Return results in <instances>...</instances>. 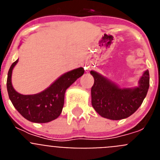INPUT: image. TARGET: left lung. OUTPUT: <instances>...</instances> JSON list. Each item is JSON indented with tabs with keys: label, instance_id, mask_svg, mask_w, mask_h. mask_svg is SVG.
Here are the masks:
<instances>
[{
	"label": "left lung",
	"instance_id": "left-lung-1",
	"mask_svg": "<svg viewBox=\"0 0 160 160\" xmlns=\"http://www.w3.org/2000/svg\"><path fill=\"white\" fill-rule=\"evenodd\" d=\"M94 78L91 87V102L102 117L119 120L131 116L140 107L149 88L148 70L139 80V87L135 89H120L105 78L90 71Z\"/></svg>",
	"mask_w": 160,
	"mask_h": 160
}]
</instances>
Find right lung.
Here are the masks:
<instances>
[{
	"label": "right lung",
	"mask_w": 160,
	"mask_h": 160,
	"mask_svg": "<svg viewBox=\"0 0 160 160\" xmlns=\"http://www.w3.org/2000/svg\"><path fill=\"white\" fill-rule=\"evenodd\" d=\"M18 62V59L10 66L7 78V90L12 105L30 122L45 123L56 119L62 111L66 89L82 75L84 69L80 67L67 72L39 94L23 95L14 90L11 82L12 69Z\"/></svg>",
	"instance_id": "right-lung-1"
}]
</instances>
